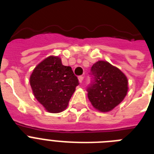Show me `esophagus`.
Instances as JSON below:
<instances>
[{
    "instance_id": "obj_1",
    "label": "esophagus",
    "mask_w": 154,
    "mask_h": 154,
    "mask_svg": "<svg viewBox=\"0 0 154 154\" xmlns=\"http://www.w3.org/2000/svg\"><path fill=\"white\" fill-rule=\"evenodd\" d=\"M78 80H79L80 83H82L83 80H84V77L83 76H80V77H78Z\"/></svg>"
}]
</instances>
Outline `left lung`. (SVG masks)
Here are the masks:
<instances>
[{"label": "left lung", "instance_id": "1", "mask_svg": "<svg viewBox=\"0 0 154 154\" xmlns=\"http://www.w3.org/2000/svg\"><path fill=\"white\" fill-rule=\"evenodd\" d=\"M94 82L87 89L88 98L100 112L113 109L125 97L128 79L118 69L105 60H98L91 68Z\"/></svg>", "mask_w": 154, "mask_h": 154}]
</instances>
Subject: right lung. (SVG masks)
<instances>
[{"instance_id":"obj_1","label":"right lung","mask_w":154,"mask_h":154,"mask_svg":"<svg viewBox=\"0 0 154 154\" xmlns=\"http://www.w3.org/2000/svg\"><path fill=\"white\" fill-rule=\"evenodd\" d=\"M35 98L53 113L64 111L79 85L70 66L59 57L49 56L35 67L29 78Z\"/></svg>"}]
</instances>
